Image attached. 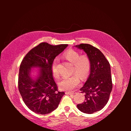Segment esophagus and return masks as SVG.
<instances>
[{
    "label": "esophagus",
    "instance_id": "esophagus-1",
    "mask_svg": "<svg viewBox=\"0 0 131 131\" xmlns=\"http://www.w3.org/2000/svg\"><path fill=\"white\" fill-rule=\"evenodd\" d=\"M66 93L67 94H75V93H76V92H66Z\"/></svg>",
    "mask_w": 131,
    "mask_h": 131
}]
</instances>
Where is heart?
Segmentation results:
<instances>
[{"label":"heart","instance_id":"obj_1","mask_svg":"<svg viewBox=\"0 0 131 131\" xmlns=\"http://www.w3.org/2000/svg\"><path fill=\"white\" fill-rule=\"evenodd\" d=\"M64 56L67 61L73 64V73H75L72 76L64 77L58 82L59 88L62 90L71 91L74 90L80 83V78L84 80L88 77L91 68L90 58L86 55L80 56L77 51L69 50L64 53ZM52 73L53 76L57 78L59 77L58 59L56 58L52 62Z\"/></svg>","mask_w":131,"mask_h":131}]
</instances>
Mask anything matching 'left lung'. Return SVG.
<instances>
[{"instance_id":"1","label":"left lung","mask_w":131,"mask_h":131,"mask_svg":"<svg viewBox=\"0 0 131 131\" xmlns=\"http://www.w3.org/2000/svg\"><path fill=\"white\" fill-rule=\"evenodd\" d=\"M75 46L84 50L91 62L90 75L80 89L81 93L85 94V101L77 107L82 113L93 114L103 108L109 101L113 88L110 66L96 47L88 43Z\"/></svg>"}]
</instances>
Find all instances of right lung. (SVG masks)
Wrapping results in <instances>:
<instances>
[{
	"label": "right lung",
	"mask_w": 131,
	"mask_h": 131,
	"mask_svg": "<svg viewBox=\"0 0 131 131\" xmlns=\"http://www.w3.org/2000/svg\"><path fill=\"white\" fill-rule=\"evenodd\" d=\"M67 46L41 42L23 59L19 70L18 90L25 104L35 113L45 115L53 112L65 94L58 91L51 67L55 57ZM32 68L39 70L35 78L31 77Z\"/></svg>",
	"instance_id": "1"
}]
</instances>
